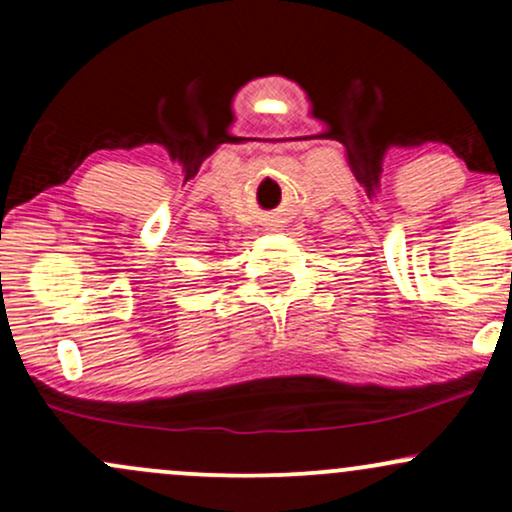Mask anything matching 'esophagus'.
Instances as JSON below:
<instances>
[{"instance_id": "1", "label": "esophagus", "mask_w": 512, "mask_h": 512, "mask_svg": "<svg viewBox=\"0 0 512 512\" xmlns=\"http://www.w3.org/2000/svg\"><path fill=\"white\" fill-rule=\"evenodd\" d=\"M274 231H276V228H274Z\"/></svg>"}]
</instances>
